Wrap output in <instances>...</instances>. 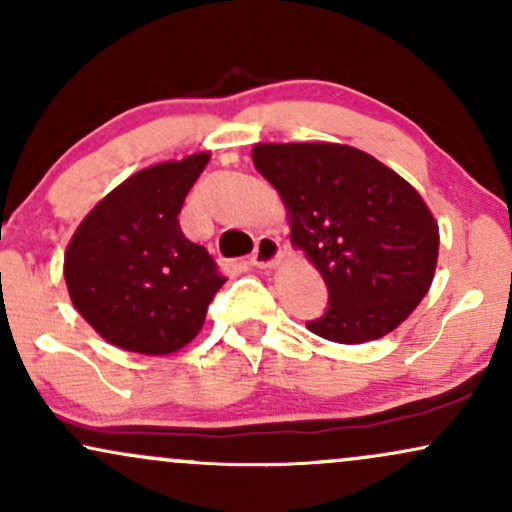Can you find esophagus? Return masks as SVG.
<instances>
[{
	"instance_id": "34e87169",
	"label": "esophagus",
	"mask_w": 512,
	"mask_h": 512,
	"mask_svg": "<svg viewBox=\"0 0 512 512\" xmlns=\"http://www.w3.org/2000/svg\"><path fill=\"white\" fill-rule=\"evenodd\" d=\"M281 255H284V252H281V243H279V238L269 236V233H267V236H260V238H257V243H255V252H252L250 262L255 264V267L267 269V267H274V264L281 260Z\"/></svg>"
}]
</instances>
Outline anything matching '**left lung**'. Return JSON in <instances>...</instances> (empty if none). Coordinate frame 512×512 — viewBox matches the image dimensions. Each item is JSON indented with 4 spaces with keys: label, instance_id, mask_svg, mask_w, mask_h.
Masks as SVG:
<instances>
[{
    "label": "left lung",
    "instance_id": "left-lung-1",
    "mask_svg": "<svg viewBox=\"0 0 512 512\" xmlns=\"http://www.w3.org/2000/svg\"><path fill=\"white\" fill-rule=\"evenodd\" d=\"M252 161L284 202L291 245L330 291V308L305 327L363 344L402 325L438 264V221L419 192L346 144H257Z\"/></svg>",
    "mask_w": 512,
    "mask_h": 512
}]
</instances>
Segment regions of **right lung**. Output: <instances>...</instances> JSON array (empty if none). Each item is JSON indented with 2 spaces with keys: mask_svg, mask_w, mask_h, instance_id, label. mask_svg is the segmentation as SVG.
Wrapping results in <instances>:
<instances>
[{
  "mask_svg": "<svg viewBox=\"0 0 512 512\" xmlns=\"http://www.w3.org/2000/svg\"><path fill=\"white\" fill-rule=\"evenodd\" d=\"M209 163L192 154L144 168L86 214L64 252V281L81 317L105 342L166 356L197 337L226 284L178 214Z\"/></svg>",
  "mask_w": 512,
  "mask_h": 512,
  "instance_id": "right-lung-1",
  "label": "right lung"
}]
</instances>
